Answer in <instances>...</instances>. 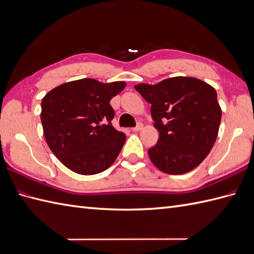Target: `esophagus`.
<instances>
[{
  "label": "esophagus",
  "instance_id": "obj_1",
  "mask_svg": "<svg viewBox=\"0 0 254 254\" xmlns=\"http://www.w3.org/2000/svg\"><path fill=\"white\" fill-rule=\"evenodd\" d=\"M141 128H143V123H137V126H136V127H134L132 128V131H134V132H138V131H140Z\"/></svg>",
  "mask_w": 254,
  "mask_h": 254
}]
</instances>
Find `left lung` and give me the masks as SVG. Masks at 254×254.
Masks as SVG:
<instances>
[{"label":"left lung","mask_w":254,"mask_h":254,"mask_svg":"<svg viewBox=\"0 0 254 254\" xmlns=\"http://www.w3.org/2000/svg\"><path fill=\"white\" fill-rule=\"evenodd\" d=\"M151 105L157 144L148 149L151 162L164 173L179 175L197 168L213 147L222 110L216 91L191 76H174L155 85H135Z\"/></svg>","instance_id":"8db88e82"}]
</instances>
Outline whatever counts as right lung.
Segmentation results:
<instances>
[{
  "mask_svg": "<svg viewBox=\"0 0 254 254\" xmlns=\"http://www.w3.org/2000/svg\"><path fill=\"white\" fill-rule=\"evenodd\" d=\"M126 82L102 83L95 79L67 82L42 99L41 122L53 154L64 167L82 175L107 170L126 143V134L111 125L110 99Z\"/></svg>",
  "mask_w": 254,
  "mask_h": 254,
  "instance_id": "obj_1",
  "label": "right lung"
}]
</instances>
